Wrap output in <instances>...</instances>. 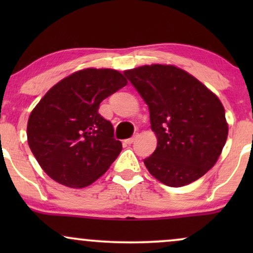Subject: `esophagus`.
Here are the masks:
<instances>
[{"label":"esophagus","mask_w":253,"mask_h":253,"mask_svg":"<svg viewBox=\"0 0 253 253\" xmlns=\"http://www.w3.org/2000/svg\"><path fill=\"white\" fill-rule=\"evenodd\" d=\"M135 138H136V135H134V136H132V138H129V139H126V140H125V143L126 144H128V145H130V144H133V141L135 140Z\"/></svg>","instance_id":"obj_1"}]
</instances>
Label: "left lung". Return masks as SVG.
I'll return each instance as SVG.
<instances>
[{
	"mask_svg": "<svg viewBox=\"0 0 253 253\" xmlns=\"http://www.w3.org/2000/svg\"><path fill=\"white\" fill-rule=\"evenodd\" d=\"M124 75L149 106L158 140L155 152L144 159L151 175L169 187H183L211 170L228 134L216 95L172 65H145Z\"/></svg>",
	"mask_w": 253,
	"mask_h": 253,
	"instance_id": "left-lung-1",
	"label": "left lung"
}]
</instances>
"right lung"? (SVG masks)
<instances>
[{"instance_id":"obj_1","label":"right lung","mask_w":253,"mask_h":253,"mask_svg":"<svg viewBox=\"0 0 253 253\" xmlns=\"http://www.w3.org/2000/svg\"><path fill=\"white\" fill-rule=\"evenodd\" d=\"M127 84L112 69H84L46 92L27 125L30 149L52 179L84 188L109 169L123 150L100 103Z\"/></svg>"}]
</instances>
